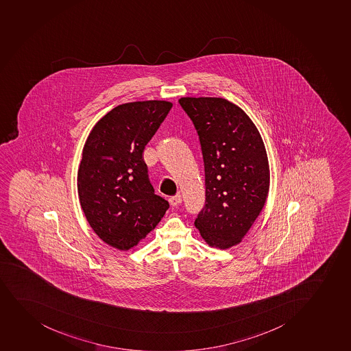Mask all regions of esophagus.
I'll list each match as a JSON object with an SVG mask.
<instances>
[{
  "label": "esophagus",
  "mask_w": 351,
  "mask_h": 351,
  "mask_svg": "<svg viewBox=\"0 0 351 351\" xmlns=\"http://www.w3.org/2000/svg\"><path fill=\"white\" fill-rule=\"evenodd\" d=\"M169 201H170L171 206H172V207H176V206H178V204H180V203H181L180 194H177V195L171 196L170 199H169Z\"/></svg>",
  "instance_id": "obj_1"
}]
</instances>
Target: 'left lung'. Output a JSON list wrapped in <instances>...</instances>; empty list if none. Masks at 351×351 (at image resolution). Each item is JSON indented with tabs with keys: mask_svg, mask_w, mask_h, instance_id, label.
Masks as SVG:
<instances>
[{
	"mask_svg": "<svg viewBox=\"0 0 351 351\" xmlns=\"http://www.w3.org/2000/svg\"><path fill=\"white\" fill-rule=\"evenodd\" d=\"M199 135L206 204L195 219L213 247L239 244L265 206L269 191L266 149L254 123L240 107L223 98L179 99Z\"/></svg>",
	"mask_w": 351,
	"mask_h": 351,
	"instance_id": "left-lung-1",
	"label": "left lung"
}]
</instances>
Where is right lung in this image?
<instances>
[{
	"mask_svg": "<svg viewBox=\"0 0 351 351\" xmlns=\"http://www.w3.org/2000/svg\"><path fill=\"white\" fill-rule=\"evenodd\" d=\"M171 108L164 100L122 104L97 122L85 142L78 197L90 226L112 247L136 246L170 207L155 194L143 152Z\"/></svg>",
	"mask_w": 351,
	"mask_h": 351,
	"instance_id": "obj_1",
	"label": "right lung"
}]
</instances>
